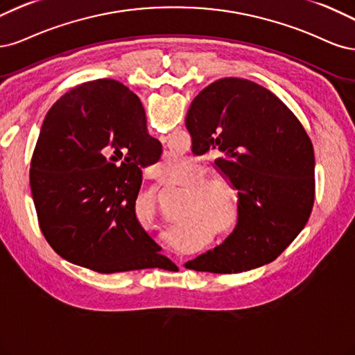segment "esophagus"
I'll return each instance as SVG.
<instances>
[{
    "instance_id": "obj_1",
    "label": "esophagus",
    "mask_w": 355,
    "mask_h": 355,
    "mask_svg": "<svg viewBox=\"0 0 355 355\" xmlns=\"http://www.w3.org/2000/svg\"><path fill=\"white\" fill-rule=\"evenodd\" d=\"M148 177H150V178H155V180H159V175H157V173H156L155 169H150V171H148Z\"/></svg>"
}]
</instances>
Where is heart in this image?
Returning a JSON list of instances; mask_svg holds the SVG:
<instances>
[{
	"label": "heart",
	"mask_w": 355,
	"mask_h": 355,
	"mask_svg": "<svg viewBox=\"0 0 355 355\" xmlns=\"http://www.w3.org/2000/svg\"><path fill=\"white\" fill-rule=\"evenodd\" d=\"M191 165L186 157L171 155L168 152L157 157L156 168L159 175L165 181H175L182 177L184 171ZM212 173L205 166L193 169L187 182L193 186V207L202 218L211 225H215L224 237H232L239 225V216L234 209L232 182L223 177H210Z\"/></svg>",
	"instance_id": "heart-1"
}]
</instances>
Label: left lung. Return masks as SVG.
<instances>
[{"label": "left lung", "mask_w": 355, "mask_h": 355, "mask_svg": "<svg viewBox=\"0 0 355 355\" xmlns=\"http://www.w3.org/2000/svg\"><path fill=\"white\" fill-rule=\"evenodd\" d=\"M193 152L215 150V166L237 190L232 237L186 268L232 274L276 259L301 233L314 205V150L301 122L270 89L223 78L191 101Z\"/></svg>", "instance_id": "obj_1"}]
</instances>
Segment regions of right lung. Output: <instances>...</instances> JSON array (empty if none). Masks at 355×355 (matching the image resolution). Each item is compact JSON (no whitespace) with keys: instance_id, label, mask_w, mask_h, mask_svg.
<instances>
[{"instance_id":"add662e5","label":"right lung","mask_w":355,"mask_h":355,"mask_svg":"<svg viewBox=\"0 0 355 355\" xmlns=\"http://www.w3.org/2000/svg\"><path fill=\"white\" fill-rule=\"evenodd\" d=\"M159 153L140 98L115 79L85 83L57 100L31 162L38 223L55 252L101 274L164 264L162 248L135 216L141 168Z\"/></svg>"}]
</instances>
